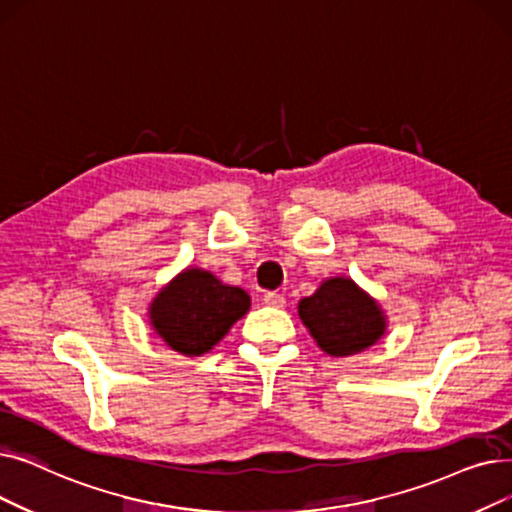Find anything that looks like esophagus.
I'll use <instances>...</instances> for the list:
<instances>
[{
  "mask_svg": "<svg viewBox=\"0 0 512 512\" xmlns=\"http://www.w3.org/2000/svg\"><path fill=\"white\" fill-rule=\"evenodd\" d=\"M263 303L270 305V307H278V309H280V307L286 305V299H284V295L272 291V293H265V295H263Z\"/></svg>",
  "mask_w": 512,
  "mask_h": 512,
  "instance_id": "esophagus-1",
  "label": "esophagus"
}]
</instances>
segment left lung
I'll list each match as a JSON object with an SVG mask.
<instances>
[{
  "label": "left lung",
  "mask_w": 512,
  "mask_h": 512,
  "mask_svg": "<svg viewBox=\"0 0 512 512\" xmlns=\"http://www.w3.org/2000/svg\"><path fill=\"white\" fill-rule=\"evenodd\" d=\"M299 316L322 351L345 358L374 345L385 332V316L349 278H330L299 301Z\"/></svg>",
  "instance_id": "obj_1"
}]
</instances>
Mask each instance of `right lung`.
Segmentation results:
<instances>
[{"instance_id": "add662e5", "label": "right lung", "mask_w": 512, "mask_h": 512, "mask_svg": "<svg viewBox=\"0 0 512 512\" xmlns=\"http://www.w3.org/2000/svg\"><path fill=\"white\" fill-rule=\"evenodd\" d=\"M249 307L242 288L221 284L203 270H186L152 301L150 324L171 349L192 358L224 339Z\"/></svg>"}]
</instances>
